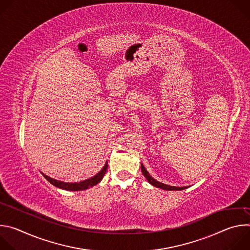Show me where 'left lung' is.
<instances>
[{"label": "left lung", "mask_w": 250, "mask_h": 250, "mask_svg": "<svg viewBox=\"0 0 250 250\" xmlns=\"http://www.w3.org/2000/svg\"><path fill=\"white\" fill-rule=\"evenodd\" d=\"M141 172L142 174L145 175V177L146 178V180L154 187L156 188H160V189H163V190H166V191H180V190H184V189H187L188 187H174V186H169V185H166V184H163V183H160L158 181H156L155 179H153V178L150 176V174L147 172V170L145 168L144 164L141 163Z\"/></svg>", "instance_id": "obj_1"}]
</instances>
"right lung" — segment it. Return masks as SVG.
I'll return each mask as SVG.
<instances>
[{
    "instance_id": "1",
    "label": "right lung",
    "mask_w": 250,
    "mask_h": 250,
    "mask_svg": "<svg viewBox=\"0 0 250 250\" xmlns=\"http://www.w3.org/2000/svg\"><path fill=\"white\" fill-rule=\"evenodd\" d=\"M106 169H108V164L105 163L104 166L103 167V169L98 174H96L94 177H91V178H89V179L81 181L79 183H65V182L53 179V178H51L43 173H42V174L43 175V177L48 182H50V184H52L53 186H55L57 188L67 190V191H82V190L89 189V188L97 185L98 183H100L106 172Z\"/></svg>"
}]
</instances>
